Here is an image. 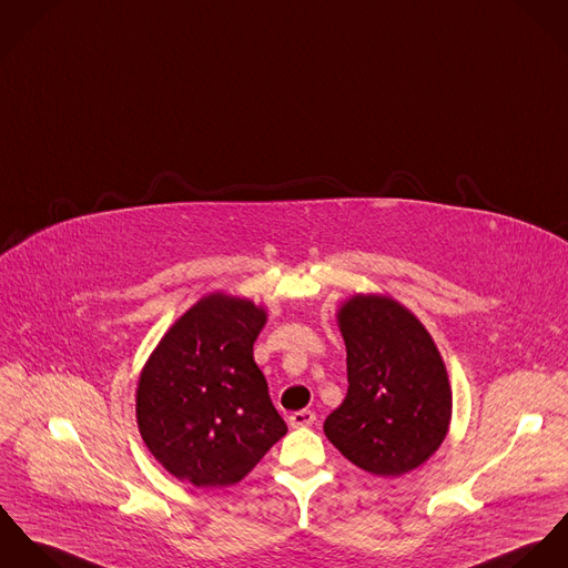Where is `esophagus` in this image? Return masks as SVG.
I'll use <instances>...</instances> for the list:
<instances>
[{"mask_svg":"<svg viewBox=\"0 0 568 568\" xmlns=\"http://www.w3.org/2000/svg\"><path fill=\"white\" fill-rule=\"evenodd\" d=\"M315 414L312 409H301V412H294L292 416H290V425L294 427V429H298V427H310V425H314Z\"/></svg>","mask_w":568,"mask_h":568,"instance_id":"1","label":"esophagus"}]
</instances>
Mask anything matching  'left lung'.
<instances>
[{
	"mask_svg": "<svg viewBox=\"0 0 568 568\" xmlns=\"http://www.w3.org/2000/svg\"><path fill=\"white\" fill-rule=\"evenodd\" d=\"M348 392L324 420L331 444L378 477H400L440 446L453 409L440 351L407 307L357 294L339 312Z\"/></svg>",
	"mask_w": 568,
	"mask_h": 568,
	"instance_id": "1",
	"label": "left lung"
}]
</instances>
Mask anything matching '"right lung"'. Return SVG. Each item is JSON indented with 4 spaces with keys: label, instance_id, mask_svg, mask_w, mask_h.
Segmentation results:
<instances>
[{
    "label": "right lung",
    "instance_id": "1",
    "mask_svg": "<svg viewBox=\"0 0 568 568\" xmlns=\"http://www.w3.org/2000/svg\"><path fill=\"white\" fill-rule=\"evenodd\" d=\"M265 320L253 301L209 294L170 326L145 362L136 425L176 479L195 488L233 486L287 434L254 364Z\"/></svg>",
    "mask_w": 568,
    "mask_h": 568
}]
</instances>
